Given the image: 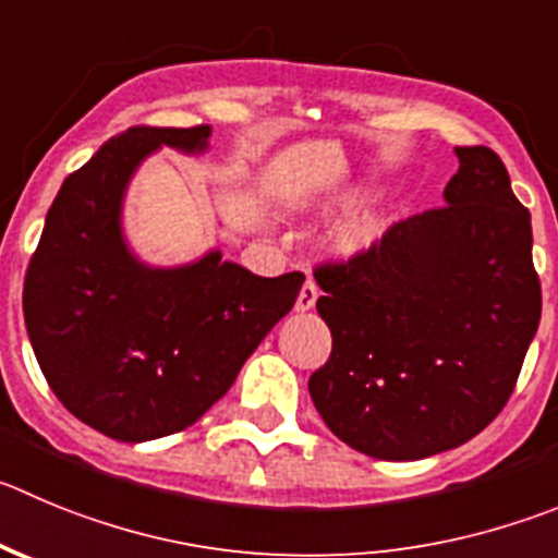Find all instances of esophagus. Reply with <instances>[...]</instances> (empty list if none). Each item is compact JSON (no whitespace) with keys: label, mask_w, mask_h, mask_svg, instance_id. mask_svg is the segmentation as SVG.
Segmentation results:
<instances>
[{"label":"esophagus","mask_w":558,"mask_h":558,"mask_svg":"<svg viewBox=\"0 0 558 558\" xmlns=\"http://www.w3.org/2000/svg\"><path fill=\"white\" fill-rule=\"evenodd\" d=\"M316 296H319V286H316L314 278H308L296 294V311H311L316 303Z\"/></svg>","instance_id":"1"}]
</instances>
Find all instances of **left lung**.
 I'll use <instances>...</instances> for the list:
<instances>
[{
	"label": "left lung",
	"mask_w": 558,
	"mask_h": 558,
	"mask_svg": "<svg viewBox=\"0 0 558 558\" xmlns=\"http://www.w3.org/2000/svg\"><path fill=\"white\" fill-rule=\"evenodd\" d=\"M446 206L314 267L332 352L308 390L336 437L377 460L457 449L512 397L543 314L531 215L501 156L460 145Z\"/></svg>",
	"instance_id": "8db88e82"
}]
</instances>
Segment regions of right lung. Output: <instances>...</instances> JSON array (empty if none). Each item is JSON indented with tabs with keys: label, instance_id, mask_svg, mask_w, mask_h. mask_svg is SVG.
I'll return each mask as SVG.
<instances>
[{
	"label": "right lung",
	"instance_id": "add662e5",
	"mask_svg": "<svg viewBox=\"0 0 558 558\" xmlns=\"http://www.w3.org/2000/svg\"><path fill=\"white\" fill-rule=\"evenodd\" d=\"M208 126H132L68 175L24 278V322L46 383L82 424L123 444L186 429L228 393L283 319L303 272L258 278L208 253L148 269L121 236V197L159 145L206 148Z\"/></svg>",
	"mask_w": 558,
	"mask_h": 558
}]
</instances>
